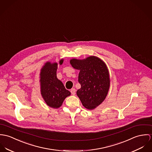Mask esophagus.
Listing matches in <instances>:
<instances>
[{
    "label": "esophagus",
    "mask_w": 152,
    "mask_h": 152,
    "mask_svg": "<svg viewBox=\"0 0 152 152\" xmlns=\"http://www.w3.org/2000/svg\"><path fill=\"white\" fill-rule=\"evenodd\" d=\"M70 92H71V93H72V94H73V95H75V94H76V89L75 88H72L71 90H70Z\"/></svg>",
    "instance_id": "obj_1"
}]
</instances>
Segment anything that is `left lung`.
<instances>
[{
  "instance_id": "1",
  "label": "left lung",
  "mask_w": 152,
  "mask_h": 152,
  "mask_svg": "<svg viewBox=\"0 0 152 152\" xmlns=\"http://www.w3.org/2000/svg\"><path fill=\"white\" fill-rule=\"evenodd\" d=\"M72 66L80 70L78 82L81 88L77 95L83 105L93 110L105 99L110 87V77L107 66L96 56H91L83 60L72 59Z\"/></svg>"
}]
</instances>
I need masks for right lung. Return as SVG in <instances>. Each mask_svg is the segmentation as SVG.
Returning a JSON list of instances; mask_svg holds the SVG:
<instances>
[{"label": "right lung", "instance_id": "obj_1", "mask_svg": "<svg viewBox=\"0 0 152 152\" xmlns=\"http://www.w3.org/2000/svg\"><path fill=\"white\" fill-rule=\"evenodd\" d=\"M63 62L64 60L61 59L59 64L62 65ZM57 68V63L47 62L40 73L42 96L47 104L53 108L61 107L65 99L70 95V92L56 77Z\"/></svg>", "mask_w": 152, "mask_h": 152}]
</instances>
